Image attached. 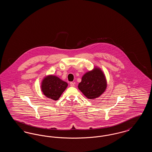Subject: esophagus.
<instances>
[{
    "label": "esophagus",
    "mask_w": 152,
    "mask_h": 152,
    "mask_svg": "<svg viewBox=\"0 0 152 152\" xmlns=\"http://www.w3.org/2000/svg\"><path fill=\"white\" fill-rule=\"evenodd\" d=\"M70 86L71 87H75V83L73 82H71L70 83Z\"/></svg>",
    "instance_id": "34e87169"
}]
</instances>
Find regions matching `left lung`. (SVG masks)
Here are the masks:
<instances>
[{"label":"left lung","mask_w":152,"mask_h":152,"mask_svg":"<svg viewBox=\"0 0 152 152\" xmlns=\"http://www.w3.org/2000/svg\"><path fill=\"white\" fill-rule=\"evenodd\" d=\"M107 86L105 76L99 68H94L91 71L84 74L78 88L89 99H94L100 96Z\"/></svg>","instance_id":"8db88e82"}]
</instances>
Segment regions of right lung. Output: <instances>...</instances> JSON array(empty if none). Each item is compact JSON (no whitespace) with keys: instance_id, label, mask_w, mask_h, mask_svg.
Segmentation results:
<instances>
[{"instance_id":"right-lung-1","label":"right lung","mask_w":152,"mask_h":152,"mask_svg":"<svg viewBox=\"0 0 152 152\" xmlns=\"http://www.w3.org/2000/svg\"><path fill=\"white\" fill-rule=\"evenodd\" d=\"M68 84L57 76L49 75L42 81L41 88L43 94L48 98L58 100L65 91Z\"/></svg>"}]
</instances>
